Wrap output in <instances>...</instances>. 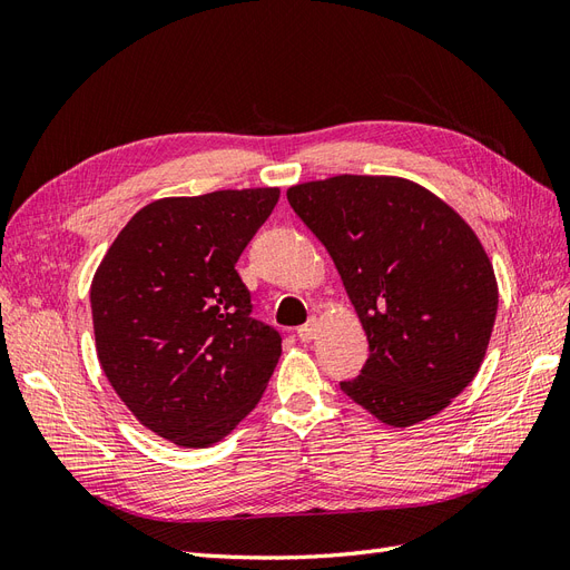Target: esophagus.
<instances>
[{"mask_svg":"<svg viewBox=\"0 0 570 570\" xmlns=\"http://www.w3.org/2000/svg\"><path fill=\"white\" fill-rule=\"evenodd\" d=\"M316 327H318V318L312 316L304 325L297 327V337H299L302 342H312V340L316 337Z\"/></svg>","mask_w":570,"mask_h":570,"instance_id":"obj_1","label":"esophagus"}]
</instances>
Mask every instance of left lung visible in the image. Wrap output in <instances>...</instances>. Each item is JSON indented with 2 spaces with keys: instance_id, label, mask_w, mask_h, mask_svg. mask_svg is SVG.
<instances>
[{
  "instance_id": "8db88e82",
  "label": "left lung",
  "mask_w": 570,
  "mask_h": 570,
  "mask_svg": "<svg viewBox=\"0 0 570 570\" xmlns=\"http://www.w3.org/2000/svg\"><path fill=\"white\" fill-rule=\"evenodd\" d=\"M331 254L368 337V358L340 390L387 425L435 416L485 358L497 281L480 239L425 187L335 176L287 189Z\"/></svg>"
}]
</instances>
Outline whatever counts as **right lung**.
I'll return each mask as SVG.
<instances>
[{
    "label": "right lung",
    "mask_w": 570,
    "mask_h": 570,
    "mask_svg": "<svg viewBox=\"0 0 570 570\" xmlns=\"http://www.w3.org/2000/svg\"><path fill=\"white\" fill-rule=\"evenodd\" d=\"M278 197L256 187L151 202L101 258L90 287L99 364L151 433L209 446L262 400L283 337L252 318L235 264Z\"/></svg>",
    "instance_id": "1"
}]
</instances>
